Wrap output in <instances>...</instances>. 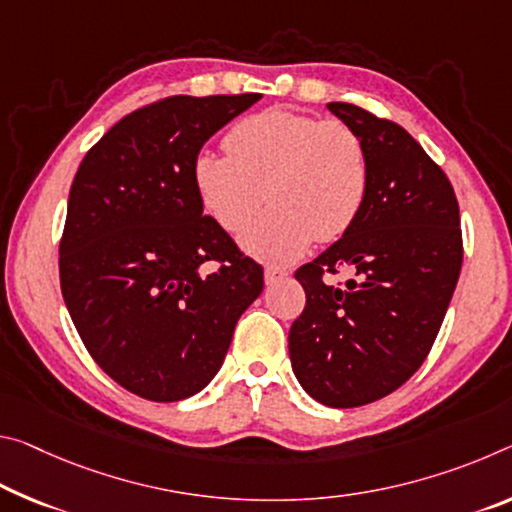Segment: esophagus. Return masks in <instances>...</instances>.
<instances>
[{
  "label": "esophagus",
  "mask_w": 512,
  "mask_h": 512,
  "mask_svg": "<svg viewBox=\"0 0 512 512\" xmlns=\"http://www.w3.org/2000/svg\"><path fill=\"white\" fill-rule=\"evenodd\" d=\"M287 275H289V273L282 271V269H266V271H264V280H266V285H275V282L285 280Z\"/></svg>",
  "instance_id": "1"
}]
</instances>
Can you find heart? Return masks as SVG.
<instances>
[{
    "instance_id": "heart-1",
    "label": "heart",
    "mask_w": 512,
    "mask_h": 512,
    "mask_svg": "<svg viewBox=\"0 0 512 512\" xmlns=\"http://www.w3.org/2000/svg\"><path fill=\"white\" fill-rule=\"evenodd\" d=\"M221 154H200L193 182L207 214L241 232L264 200L271 207L241 246L269 264H289L316 241L351 230L369 193V154L342 120L269 109L230 129Z\"/></svg>"
}]
</instances>
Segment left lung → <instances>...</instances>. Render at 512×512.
<instances>
[{"mask_svg":"<svg viewBox=\"0 0 512 512\" xmlns=\"http://www.w3.org/2000/svg\"><path fill=\"white\" fill-rule=\"evenodd\" d=\"M328 109L367 145L369 193L351 230L296 271L307 303L289 358L312 399L358 408L399 389L431 351L462 266L460 209L401 125L348 102ZM339 270L352 273L344 288L325 280Z\"/></svg>","mask_w":512,"mask_h":512,"instance_id":"1","label":"left lung"}]
</instances>
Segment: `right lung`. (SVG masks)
Masks as SVG:
<instances>
[{
  "mask_svg": "<svg viewBox=\"0 0 512 512\" xmlns=\"http://www.w3.org/2000/svg\"><path fill=\"white\" fill-rule=\"evenodd\" d=\"M173 95L136 109L86 152L59 246L61 294L100 369L141 399L198 394L225 360L264 271L202 214L193 164L259 100ZM217 269L207 274L206 262Z\"/></svg>",
  "mask_w": 512,
  "mask_h": 512,
  "instance_id": "obj_1",
  "label": "right lung"
}]
</instances>
